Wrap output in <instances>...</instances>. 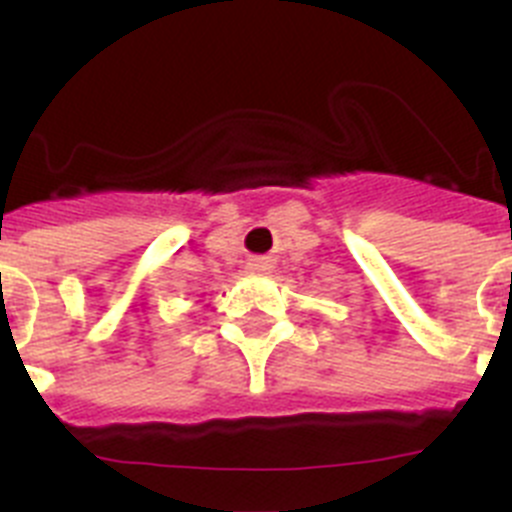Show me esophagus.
I'll return each mask as SVG.
<instances>
[{
  "label": "esophagus",
  "mask_w": 512,
  "mask_h": 512,
  "mask_svg": "<svg viewBox=\"0 0 512 512\" xmlns=\"http://www.w3.org/2000/svg\"><path fill=\"white\" fill-rule=\"evenodd\" d=\"M259 266H261V264H251V269H259Z\"/></svg>",
  "instance_id": "obj_1"
}]
</instances>
